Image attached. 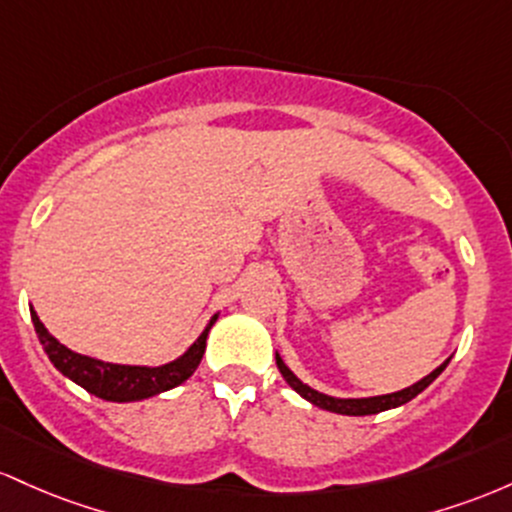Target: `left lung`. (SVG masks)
<instances>
[{
  "mask_svg": "<svg viewBox=\"0 0 512 512\" xmlns=\"http://www.w3.org/2000/svg\"><path fill=\"white\" fill-rule=\"evenodd\" d=\"M450 360H452V355L445 360V363L435 367L430 375L423 377V380H418L416 384H411V387H406V389H399V392L380 394V396H360V399H338V396H329L324 392H317V389H312L309 384H304L300 377H297L295 372H292L290 367L285 365V360L280 358V353H275V363H278L280 375L285 377V382L290 384V387L295 389V392L300 394L302 399H307L309 404L319 406V409H324V411L341 413V416H372V413L389 411V409H396V406L409 404V401L416 399V396L421 394L423 389L430 387V384L438 380L440 372L445 370Z\"/></svg>",
  "mask_w": 512,
  "mask_h": 512,
  "instance_id": "1",
  "label": "left lung"
}]
</instances>
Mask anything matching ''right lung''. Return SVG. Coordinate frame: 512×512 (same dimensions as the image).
<instances>
[{
	"label": "right lung",
	"mask_w": 512,
	"mask_h": 512,
	"mask_svg": "<svg viewBox=\"0 0 512 512\" xmlns=\"http://www.w3.org/2000/svg\"><path fill=\"white\" fill-rule=\"evenodd\" d=\"M220 314H212L203 333L188 346L183 355L164 365H118L106 363V360L89 358V355L74 353L43 326L38 319L36 309L31 307V319L36 326L38 341L48 353L50 363H53L67 380H72L86 392L99 396L103 401H118V404H128V401H142L149 396H157L169 389L179 387L193 375L195 367L200 365L205 353V341Z\"/></svg>",
	"instance_id": "obj_1"
}]
</instances>
